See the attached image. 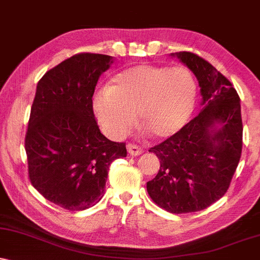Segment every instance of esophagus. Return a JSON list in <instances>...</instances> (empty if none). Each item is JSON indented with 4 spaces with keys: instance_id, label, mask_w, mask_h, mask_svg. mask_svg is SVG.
<instances>
[{
    "instance_id": "34e87169",
    "label": "esophagus",
    "mask_w": 260,
    "mask_h": 260,
    "mask_svg": "<svg viewBox=\"0 0 260 260\" xmlns=\"http://www.w3.org/2000/svg\"><path fill=\"white\" fill-rule=\"evenodd\" d=\"M126 148H127V152L130 153V155L136 156V155H140L141 153H143V149L137 145H135V143H127Z\"/></svg>"
}]
</instances>
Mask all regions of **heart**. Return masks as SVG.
I'll use <instances>...</instances> for the list:
<instances>
[{
    "mask_svg": "<svg viewBox=\"0 0 260 260\" xmlns=\"http://www.w3.org/2000/svg\"><path fill=\"white\" fill-rule=\"evenodd\" d=\"M197 95V81L188 67L143 63L115 75L110 88L94 95L92 108L112 137L126 134L137 112L140 124L155 139L165 140L188 123Z\"/></svg>",
    "mask_w": 260,
    "mask_h": 260,
    "instance_id": "1",
    "label": "heart"
}]
</instances>
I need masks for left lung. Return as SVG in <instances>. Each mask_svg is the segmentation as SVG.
Here are the masks:
<instances>
[{
    "label": "left lung",
    "mask_w": 260,
    "mask_h": 260,
    "mask_svg": "<svg viewBox=\"0 0 260 260\" xmlns=\"http://www.w3.org/2000/svg\"><path fill=\"white\" fill-rule=\"evenodd\" d=\"M171 55L197 76L204 107L178 134L149 148L160 169L147 191L168 212H197L219 200L235 174L242 150L241 106L229 79L210 62L190 52Z\"/></svg>",
    "instance_id": "1"
}]
</instances>
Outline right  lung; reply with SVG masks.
<instances>
[{
    "instance_id": "right-lung-1",
    "label": "right lung",
    "mask_w": 260,
    "mask_h": 260,
    "mask_svg": "<svg viewBox=\"0 0 260 260\" xmlns=\"http://www.w3.org/2000/svg\"><path fill=\"white\" fill-rule=\"evenodd\" d=\"M113 57L79 53L47 71L37 84L25 135L31 184L70 211L94 206L104 195L108 169L126 156L124 142L102 135L92 95Z\"/></svg>"
}]
</instances>
